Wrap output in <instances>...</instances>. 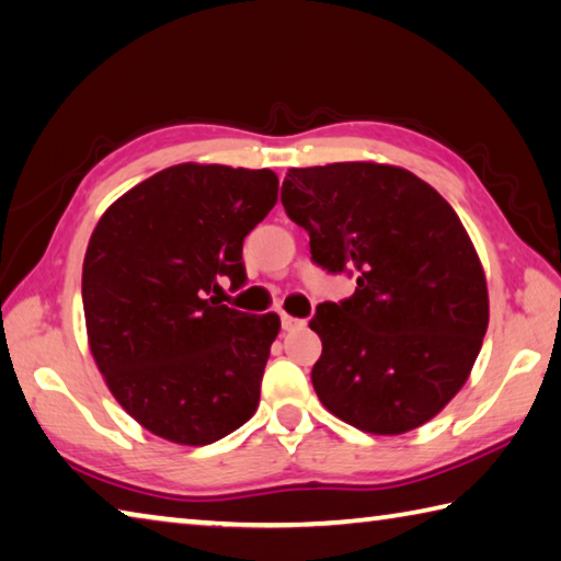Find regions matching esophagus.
Instances as JSON below:
<instances>
[{
  "mask_svg": "<svg viewBox=\"0 0 561 561\" xmlns=\"http://www.w3.org/2000/svg\"><path fill=\"white\" fill-rule=\"evenodd\" d=\"M301 325H307L304 319H294L289 313H282V329L284 331H294V329H301Z\"/></svg>",
  "mask_w": 561,
  "mask_h": 561,
  "instance_id": "34e87169",
  "label": "esophagus"
}]
</instances>
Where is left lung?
Returning <instances> with one entry per match:
<instances>
[{"instance_id":"1","label":"left lung","mask_w":561,"mask_h":561,"mask_svg":"<svg viewBox=\"0 0 561 561\" xmlns=\"http://www.w3.org/2000/svg\"><path fill=\"white\" fill-rule=\"evenodd\" d=\"M282 206L309 232L311 260L358 284L309 321L325 410L370 434L430 422L468 380L488 329L485 274L454 208L410 171L373 161L289 169Z\"/></svg>"}]
</instances>
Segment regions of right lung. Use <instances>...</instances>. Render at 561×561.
Instances as JSON below:
<instances>
[{
	"mask_svg": "<svg viewBox=\"0 0 561 561\" xmlns=\"http://www.w3.org/2000/svg\"><path fill=\"white\" fill-rule=\"evenodd\" d=\"M270 169L179 164L105 210L83 262L88 341L129 416L161 439L203 446L245 424L279 316L210 294L248 282L242 242L277 203Z\"/></svg>",
	"mask_w": 561,
	"mask_h": 561,
	"instance_id": "1",
	"label": "right lung"
}]
</instances>
